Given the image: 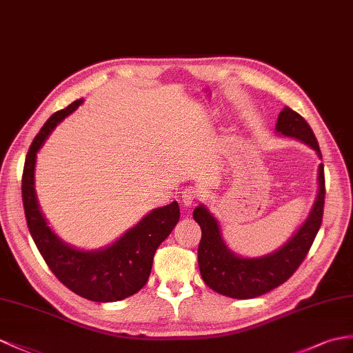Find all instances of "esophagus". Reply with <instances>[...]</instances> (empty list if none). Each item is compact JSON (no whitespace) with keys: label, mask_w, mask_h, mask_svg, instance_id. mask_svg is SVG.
<instances>
[{"label":"esophagus","mask_w":353,"mask_h":353,"mask_svg":"<svg viewBox=\"0 0 353 353\" xmlns=\"http://www.w3.org/2000/svg\"><path fill=\"white\" fill-rule=\"evenodd\" d=\"M201 190L196 187H187L183 190V203L185 206H192L194 202L201 199Z\"/></svg>","instance_id":"34e87169"}]
</instances>
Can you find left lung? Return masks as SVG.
<instances>
[{
	"label": "left lung",
	"mask_w": 353,
	"mask_h": 353,
	"mask_svg": "<svg viewBox=\"0 0 353 353\" xmlns=\"http://www.w3.org/2000/svg\"><path fill=\"white\" fill-rule=\"evenodd\" d=\"M276 130L310 145L322 159L319 143L312 127L294 109L286 106L280 112ZM317 179H319V192L304 225L280 250L257 259H244L232 253L221 239L217 220L205 206H196L193 217L202 229V238L197 248V262L205 285L225 296L248 299L279 288L294 276L298 266L305 259L322 225L325 205V174L322 163Z\"/></svg>",
	"instance_id": "obj_1"
}]
</instances>
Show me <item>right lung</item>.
<instances>
[{
	"label": "right lung",
	"mask_w": 353,
	"mask_h": 353,
	"mask_svg": "<svg viewBox=\"0 0 353 353\" xmlns=\"http://www.w3.org/2000/svg\"><path fill=\"white\" fill-rule=\"evenodd\" d=\"M82 103L73 101L55 112L34 137L22 174V202L30 234L55 277L76 295L96 303H114L139 292L148 281L154 253L179 220V206L172 202L152 210L117 243L97 252H83L59 239L41 216L34 192L37 151L59 121Z\"/></svg>",
	"instance_id": "right-lung-1"
}]
</instances>
